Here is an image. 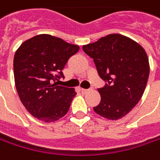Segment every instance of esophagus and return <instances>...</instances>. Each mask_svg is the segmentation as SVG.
<instances>
[{
	"mask_svg": "<svg viewBox=\"0 0 160 160\" xmlns=\"http://www.w3.org/2000/svg\"><path fill=\"white\" fill-rule=\"evenodd\" d=\"M90 90L89 89H81V92H82V93H87V92H89Z\"/></svg>",
	"mask_w": 160,
	"mask_h": 160,
	"instance_id": "1",
	"label": "esophagus"
}]
</instances>
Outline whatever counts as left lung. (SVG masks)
Returning <instances> with one entry per match:
<instances>
[{"instance_id":"1","label":"left lung","mask_w":160,"mask_h":160,"mask_svg":"<svg viewBox=\"0 0 160 160\" xmlns=\"http://www.w3.org/2000/svg\"><path fill=\"white\" fill-rule=\"evenodd\" d=\"M107 84L99 88L100 103L93 111L110 121L128 114L139 102L149 75L147 53L139 43L121 34H110L83 46Z\"/></svg>"}]
</instances>
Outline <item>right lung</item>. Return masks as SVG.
Returning <instances> with one entry per match:
<instances>
[{
  "label": "right lung",
  "instance_id": "add662e5",
  "mask_svg": "<svg viewBox=\"0 0 160 160\" xmlns=\"http://www.w3.org/2000/svg\"><path fill=\"white\" fill-rule=\"evenodd\" d=\"M78 50L79 46L48 34L27 39L16 50L15 86L22 104L33 117L52 122L68 113L76 92L56 81L64 77L63 68Z\"/></svg>",
  "mask_w": 160,
  "mask_h": 160
}]
</instances>
